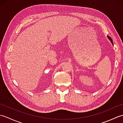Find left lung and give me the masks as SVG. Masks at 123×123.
Returning <instances> with one entry per match:
<instances>
[{
	"label": "left lung",
	"mask_w": 123,
	"mask_h": 123,
	"mask_svg": "<svg viewBox=\"0 0 123 123\" xmlns=\"http://www.w3.org/2000/svg\"><path fill=\"white\" fill-rule=\"evenodd\" d=\"M107 37H108V38H109V40L111 41V43H112V44H113V45H113V40H112V39L111 38V37H109V36H107Z\"/></svg>",
	"instance_id": "left-lung-1"
}]
</instances>
